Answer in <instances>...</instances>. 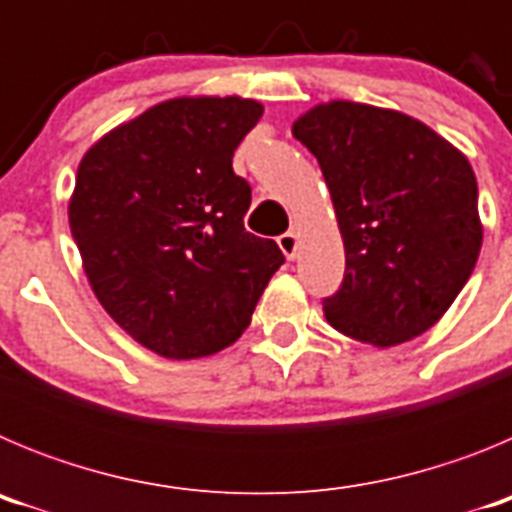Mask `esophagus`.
<instances>
[{"label": "esophagus", "instance_id": "34e87169", "mask_svg": "<svg viewBox=\"0 0 512 512\" xmlns=\"http://www.w3.org/2000/svg\"><path fill=\"white\" fill-rule=\"evenodd\" d=\"M279 248H282V253L287 256V259H295L297 251H300V235L295 233V230H287V233H282L277 238Z\"/></svg>", "mask_w": 512, "mask_h": 512}]
</instances>
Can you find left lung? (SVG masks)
Segmentation results:
<instances>
[{
  "mask_svg": "<svg viewBox=\"0 0 512 512\" xmlns=\"http://www.w3.org/2000/svg\"><path fill=\"white\" fill-rule=\"evenodd\" d=\"M292 135L318 158L346 251L325 320L377 348L433 328L482 248L469 158L405 112L348 99L302 112Z\"/></svg>",
  "mask_w": 512,
  "mask_h": 512,
  "instance_id": "8db88e82",
  "label": "left lung"
}]
</instances>
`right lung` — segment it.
Listing matches in <instances>:
<instances>
[{"label": "right lung", "instance_id": "right-lung-1", "mask_svg": "<svg viewBox=\"0 0 512 512\" xmlns=\"http://www.w3.org/2000/svg\"><path fill=\"white\" fill-rule=\"evenodd\" d=\"M264 115L246 97H174L120 122L79 161L69 225L99 305L164 359L238 341L279 246L246 233L233 151Z\"/></svg>", "mask_w": 512, "mask_h": 512}]
</instances>
